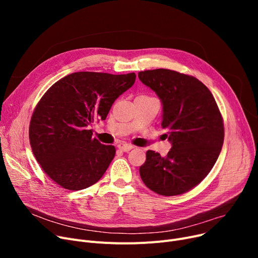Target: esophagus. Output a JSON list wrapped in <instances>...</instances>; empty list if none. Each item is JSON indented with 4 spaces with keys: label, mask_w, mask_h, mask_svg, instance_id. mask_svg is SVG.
<instances>
[{
    "label": "esophagus",
    "mask_w": 258,
    "mask_h": 258,
    "mask_svg": "<svg viewBox=\"0 0 258 258\" xmlns=\"http://www.w3.org/2000/svg\"><path fill=\"white\" fill-rule=\"evenodd\" d=\"M117 147L119 148V150H121L122 152H130L131 150H133V148H134L133 145L127 144V143H119L117 145Z\"/></svg>",
    "instance_id": "obj_1"
}]
</instances>
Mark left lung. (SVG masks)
Masks as SVG:
<instances>
[{"mask_svg":"<svg viewBox=\"0 0 258 258\" xmlns=\"http://www.w3.org/2000/svg\"><path fill=\"white\" fill-rule=\"evenodd\" d=\"M138 77L160 98L161 125L171 143L166 157L146 152L140 177L158 195H182L206 178L220 156L221 112L211 92L196 77L167 69L142 71Z\"/></svg>","mask_w":258,"mask_h":258,"instance_id":"left-lung-1","label":"left lung"}]
</instances>
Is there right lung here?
Here are the masks:
<instances>
[{"label": "right lung", "instance_id": "1", "mask_svg": "<svg viewBox=\"0 0 258 258\" xmlns=\"http://www.w3.org/2000/svg\"><path fill=\"white\" fill-rule=\"evenodd\" d=\"M135 80V73L75 72L45 93L31 117L29 139L36 161L51 180L80 190L101 179L116 150L92 138L89 127L106 118Z\"/></svg>", "mask_w": 258, "mask_h": 258}]
</instances>
